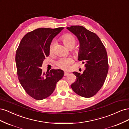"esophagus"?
Instances as JSON below:
<instances>
[{
    "mask_svg": "<svg viewBox=\"0 0 129 129\" xmlns=\"http://www.w3.org/2000/svg\"><path fill=\"white\" fill-rule=\"evenodd\" d=\"M69 74V73H68V72H64V76H67V75H68Z\"/></svg>",
    "mask_w": 129,
    "mask_h": 129,
    "instance_id": "1",
    "label": "esophagus"
}]
</instances>
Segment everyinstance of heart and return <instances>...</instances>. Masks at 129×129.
<instances>
[{"label":"heart","mask_w":129,"mask_h":129,"mask_svg":"<svg viewBox=\"0 0 129 129\" xmlns=\"http://www.w3.org/2000/svg\"><path fill=\"white\" fill-rule=\"evenodd\" d=\"M61 40L63 42V45L68 49H72L74 47L76 44V39L72 34H65L61 38ZM55 42L52 41L50 43L49 50L50 53H52L53 51L54 46ZM73 60L71 58H63L58 60L56 62V64L58 67L63 69H68L69 67L70 64L72 63Z\"/></svg>","instance_id":"b5f03b06"}]
</instances>
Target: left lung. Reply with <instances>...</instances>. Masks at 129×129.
<instances>
[{"mask_svg":"<svg viewBox=\"0 0 129 129\" xmlns=\"http://www.w3.org/2000/svg\"><path fill=\"white\" fill-rule=\"evenodd\" d=\"M75 35L80 42L78 60L84 63L82 74L74 72L76 81L71 85L73 91L82 97L89 98L102 88L109 69L106 49L97 35L82 26L67 28Z\"/></svg>","mask_w":129,"mask_h":129,"instance_id":"8db88e82","label":"left lung"}]
</instances>
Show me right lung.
Segmentation results:
<instances>
[{
	"mask_svg": "<svg viewBox=\"0 0 129 129\" xmlns=\"http://www.w3.org/2000/svg\"><path fill=\"white\" fill-rule=\"evenodd\" d=\"M63 28L36 29L27 33L19 44L15 54L19 81L27 94L35 100L49 96L64 75L61 69H52L45 73L40 68L45 57L49 55L53 39Z\"/></svg>",
	"mask_w": 129,
	"mask_h": 129,
	"instance_id": "1",
	"label": "right lung"
}]
</instances>
